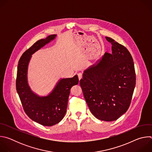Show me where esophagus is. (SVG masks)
I'll list each match as a JSON object with an SVG mask.
<instances>
[{"mask_svg": "<svg viewBox=\"0 0 152 152\" xmlns=\"http://www.w3.org/2000/svg\"><path fill=\"white\" fill-rule=\"evenodd\" d=\"M77 76H78V78L79 80H80L82 77V73H77Z\"/></svg>", "mask_w": 152, "mask_h": 152, "instance_id": "34e87169", "label": "esophagus"}]
</instances>
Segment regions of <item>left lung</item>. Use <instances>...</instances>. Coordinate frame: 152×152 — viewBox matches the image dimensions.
Returning <instances> with one entry per match:
<instances>
[{"label": "left lung", "instance_id": "8db88e82", "mask_svg": "<svg viewBox=\"0 0 152 152\" xmlns=\"http://www.w3.org/2000/svg\"><path fill=\"white\" fill-rule=\"evenodd\" d=\"M112 52H105L94 66L85 70L80 85L93 115L113 121L124 114L131 104L136 83L132 57L128 50L110 37Z\"/></svg>", "mask_w": 152, "mask_h": 152}]
</instances>
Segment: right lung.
<instances>
[{
	"label": "right lung",
	"instance_id": "add662e5",
	"mask_svg": "<svg viewBox=\"0 0 152 152\" xmlns=\"http://www.w3.org/2000/svg\"><path fill=\"white\" fill-rule=\"evenodd\" d=\"M56 37V35L53 34L37 41L21 56L17 67L16 89L24 111L31 120L45 126H53L62 120L66 113L70 89L79 83L76 75L73 77L60 78L46 96H39L31 90L28 71L32 55Z\"/></svg>",
	"mask_w": 152,
	"mask_h": 152
}]
</instances>
